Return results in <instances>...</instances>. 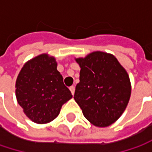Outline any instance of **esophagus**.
Instances as JSON below:
<instances>
[{
	"instance_id": "obj_1",
	"label": "esophagus",
	"mask_w": 152,
	"mask_h": 152,
	"mask_svg": "<svg viewBox=\"0 0 152 152\" xmlns=\"http://www.w3.org/2000/svg\"><path fill=\"white\" fill-rule=\"evenodd\" d=\"M69 90H70L72 95H74V93H75V87H74V86H70V87H69Z\"/></svg>"
}]
</instances>
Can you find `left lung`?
<instances>
[{
	"mask_svg": "<svg viewBox=\"0 0 152 152\" xmlns=\"http://www.w3.org/2000/svg\"><path fill=\"white\" fill-rule=\"evenodd\" d=\"M75 60L81 68L76 102L91 124L110 126L121 116L130 99L128 72L114 55L105 52L95 51Z\"/></svg>",
	"mask_w": 152,
	"mask_h": 152,
	"instance_id": "obj_1",
	"label": "left lung"
}]
</instances>
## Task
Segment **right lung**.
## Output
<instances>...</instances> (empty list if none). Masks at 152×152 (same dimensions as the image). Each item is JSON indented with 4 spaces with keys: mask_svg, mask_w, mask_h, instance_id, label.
Listing matches in <instances>:
<instances>
[{
    "mask_svg": "<svg viewBox=\"0 0 152 152\" xmlns=\"http://www.w3.org/2000/svg\"><path fill=\"white\" fill-rule=\"evenodd\" d=\"M15 97L31 121L46 124L59 115L72 94L57 70L55 58L42 53L25 62L20 70L15 81Z\"/></svg>",
    "mask_w": 152,
    "mask_h": 152,
    "instance_id": "add662e5",
    "label": "right lung"
}]
</instances>
